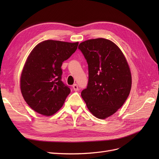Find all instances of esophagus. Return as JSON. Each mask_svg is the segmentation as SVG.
<instances>
[{
    "label": "esophagus",
    "instance_id": "obj_1",
    "mask_svg": "<svg viewBox=\"0 0 159 159\" xmlns=\"http://www.w3.org/2000/svg\"><path fill=\"white\" fill-rule=\"evenodd\" d=\"M73 89H74V91H78L79 90V88H78V85H77V84H74L73 85Z\"/></svg>",
    "mask_w": 159,
    "mask_h": 159
}]
</instances>
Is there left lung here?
Returning a JSON list of instances; mask_svg holds the SVG:
<instances>
[{"mask_svg": "<svg viewBox=\"0 0 159 159\" xmlns=\"http://www.w3.org/2000/svg\"><path fill=\"white\" fill-rule=\"evenodd\" d=\"M88 64L87 88L81 91L86 105L95 117L106 119L125 102L132 79L125 57L109 40L95 38L80 44Z\"/></svg>", "mask_w": 159, "mask_h": 159, "instance_id": "8db88e82", "label": "left lung"}]
</instances>
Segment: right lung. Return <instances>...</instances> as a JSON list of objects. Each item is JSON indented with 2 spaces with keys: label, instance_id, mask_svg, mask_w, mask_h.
Instances as JSON below:
<instances>
[{
  "label": "right lung",
  "instance_id": "1",
  "mask_svg": "<svg viewBox=\"0 0 159 159\" xmlns=\"http://www.w3.org/2000/svg\"><path fill=\"white\" fill-rule=\"evenodd\" d=\"M78 43L45 40L28 56L20 76V89L25 102L36 112L50 116L64 105L70 89L61 80V67Z\"/></svg>",
  "mask_w": 159,
  "mask_h": 159
}]
</instances>
